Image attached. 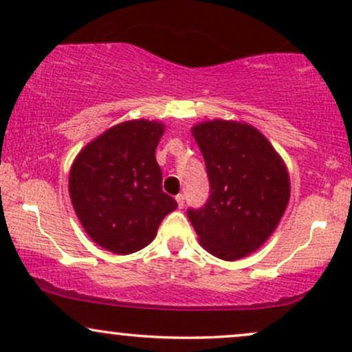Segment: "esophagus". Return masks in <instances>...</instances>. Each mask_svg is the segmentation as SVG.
Segmentation results:
<instances>
[{
	"label": "esophagus",
	"mask_w": 352,
	"mask_h": 352,
	"mask_svg": "<svg viewBox=\"0 0 352 352\" xmlns=\"http://www.w3.org/2000/svg\"><path fill=\"white\" fill-rule=\"evenodd\" d=\"M175 200H177V205H179V208H184V204H185V197L182 195V193H179V195L175 197Z\"/></svg>",
	"instance_id": "esophagus-1"
}]
</instances>
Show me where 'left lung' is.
<instances>
[{"mask_svg": "<svg viewBox=\"0 0 352 352\" xmlns=\"http://www.w3.org/2000/svg\"><path fill=\"white\" fill-rule=\"evenodd\" d=\"M207 165L210 197L188 210L200 245L213 256L235 261L272 236L289 201L285 160L258 129L213 119L192 127Z\"/></svg>", "mask_w": 352, "mask_h": 352, "instance_id": "8db88e82", "label": "left lung"}]
</instances>
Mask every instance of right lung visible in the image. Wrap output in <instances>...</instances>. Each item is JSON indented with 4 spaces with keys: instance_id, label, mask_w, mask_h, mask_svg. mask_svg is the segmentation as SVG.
Instances as JSON below:
<instances>
[{
    "instance_id": "right-lung-1",
    "label": "right lung",
    "mask_w": 352,
    "mask_h": 352,
    "mask_svg": "<svg viewBox=\"0 0 352 352\" xmlns=\"http://www.w3.org/2000/svg\"><path fill=\"white\" fill-rule=\"evenodd\" d=\"M164 131L159 120H125L76 155L69 170L72 207L100 248L116 254L139 252L177 208V201L164 193L155 160Z\"/></svg>"
}]
</instances>
